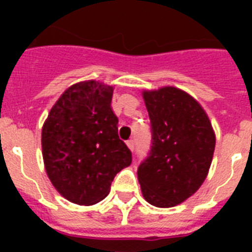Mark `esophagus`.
Here are the masks:
<instances>
[{"mask_svg": "<svg viewBox=\"0 0 252 252\" xmlns=\"http://www.w3.org/2000/svg\"><path fill=\"white\" fill-rule=\"evenodd\" d=\"M126 145H128V148H129V149L133 152V150H134V141H133V140H129V141H126Z\"/></svg>", "mask_w": 252, "mask_h": 252, "instance_id": "obj_1", "label": "esophagus"}]
</instances>
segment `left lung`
<instances>
[{"label":"left lung","mask_w":252,"mask_h":252,"mask_svg":"<svg viewBox=\"0 0 252 252\" xmlns=\"http://www.w3.org/2000/svg\"><path fill=\"white\" fill-rule=\"evenodd\" d=\"M152 126V148L137 168L148 203L175 207L192 196L211 167L216 137L205 111L176 87L144 91Z\"/></svg>","instance_id":"8db88e82"}]
</instances>
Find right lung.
Segmentation results:
<instances>
[{
    "label": "right lung",
    "instance_id": "obj_1",
    "mask_svg": "<svg viewBox=\"0 0 252 252\" xmlns=\"http://www.w3.org/2000/svg\"><path fill=\"white\" fill-rule=\"evenodd\" d=\"M114 87L85 81L64 91L41 130L47 175L65 199L93 205L108 195L115 175L132 163L111 108Z\"/></svg>",
    "mask_w": 252,
    "mask_h": 252
}]
</instances>
